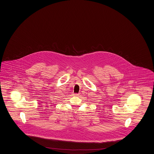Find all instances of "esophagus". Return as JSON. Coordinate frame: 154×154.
I'll return each instance as SVG.
<instances>
[{
	"mask_svg": "<svg viewBox=\"0 0 154 154\" xmlns=\"http://www.w3.org/2000/svg\"><path fill=\"white\" fill-rule=\"evenodd\" d=\"M79 94L78 93H75V94H74V96H79Z\"/></svg>",
	"mask_w": 154,
	"mask_h": 154,
	"instance_id": "esophagus-1",
	"label": "esophagus"
}]
</instances>
